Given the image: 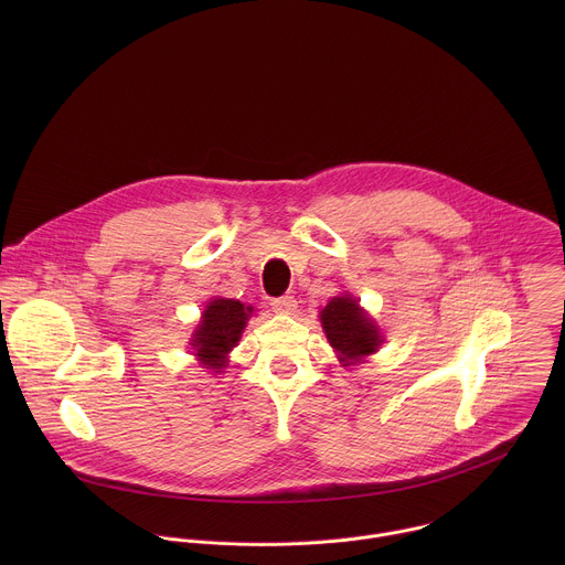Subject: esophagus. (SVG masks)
<instances>
[{"instance_id": "obj_1", "label": "esophagus", "mask_w": 565, "mask_h": 565, "mask_svg": "<svg viewBox=\"0 0 565 565\" xmlns=\"http://www.w3.org/2000/svg\"><path fill=\"white\" fill-rule=\"evenodd\" d=\"M273 308L281 315H292L297 310V299L292 295H284V297H277L273 299Z\"/></svg>"}]
</instances>
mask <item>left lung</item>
Instances as JSON below:
<instances>
[{
	"instance_id": "left-lung-1",
	"label": "left lung",
	"mask_w": 565,
	"mask_h": 565,
	"mask_svg": "<svg viewBox=\"0 0 565 565\" xmlns=\"http://www.w3.org/2000/svg\"><path fill=\"white\" fill-rule=\"evenodd\" d=\"M321 329H324L331 347L340 353V362L351 366L362 362L366 355H373L382 335L375 321L360 308L358 299L351 295L333 297L319 312Z\"/></svg>"
}]
</instances>
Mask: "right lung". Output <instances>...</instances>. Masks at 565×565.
<instances>
[{"label": "right lung", "instance_id": "obj_1", "mask_svg": "<svg viewBox=\"0 0 565 565\" xmlns=\"http://www.w3.org/2000/svg\"><path fill=\"white\" fill-rule=\"evenodd\" d=\"M253 310V306L225 297H216L205 306L190 342L205 369L221 373V369L227 366V353L241 340Z\"/></svg>", "mask_w": 565, "mask_h": 565}]
</instances>
